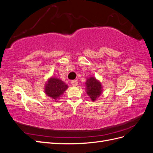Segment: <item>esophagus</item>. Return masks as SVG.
Returning <instances> with one entry per match:
<instances>
[{"instance_id":"1","label":"esophagus","mask_w":153,"mask_h":153,"mask_svg":"<svg viewBox=\"0 0 153 153\" xmlns=\"http://www.w3.org/2000/svg\"><path fill=\"white\" fill-rule=\"evenodd\" d=\"M71 85L73 87H76L78 85L77 80H73V81H71Z\"/></svg>"}]
</instances>
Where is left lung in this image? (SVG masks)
I'll return each mask as SVG.
<instances>
[{"mask_svg": "<svg viewBox=\"0 0 153 153\" xmlns=\"http://www.w3.org/2000/svg\"><path fill=\"white\" fill-rule=\"evenodd\" d=\"M85 91L92 101H95L103 93L101 83L94 76L88 78L85 82Z\"/></svg>", "mask_w": 153, "mask_h": 153, "instance_id": "8db88e82", "label": "left lung"}]
</instances>
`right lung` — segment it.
<instances>
[{
    "label": "right lung",
    "mask_w": 153,
    "mask_h": 153,
    "mask_svg": "<svg viewBox=\"0 0 153 153\" xmlns=\"http://www.w3.org/2000/svg\"><path fill=\"white\" fill-rule=\"evenodd\" d=\"M68 87V85L60 78L51 76L45 84L44 91L46 95L57 102Z\"/></svg>",
    "instance_id": "right-lung-1"
}]
</instances>
